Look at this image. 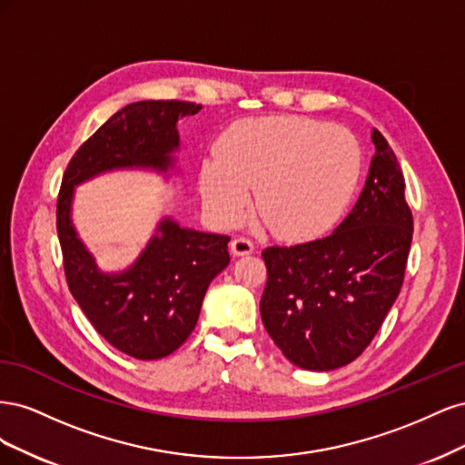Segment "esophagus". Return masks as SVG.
I'll return each mask as SVG.
<instances>
[{
    "label": "esophagus",
    "mask_w": 465,
    "mask_h": 465,
    "mask_svg": "<svg viewBox=\"0 0 465 465\" xmlns=\"http://www.w3.org/2000/svg\"><path fill=\"white\" fill-rule=\"evenodd\" d=\"M231 252L234 256H246L254 252V242L248 241V238H234L231 242Z\"/></svg>",
    "instance_id": "34e87169"
}]
</instances>
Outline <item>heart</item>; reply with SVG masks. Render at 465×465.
Masks as SVG:
<instances>
[{
  "label": "heart",
  "instance_id": "heart-1",
  "mask_svg": "<svg viewBox=\"0 0 465 465\" xmlns=\"http://www.w3.org/2000/svg\"><path fill=\"white\" fill-rule=\"evenodd\" d=\"M357 137L341 125L308 118L246 120L223 137L219 154L202 164L200 188L209 215L231 227L250 205L272 231L302 241L341 215L361 176Z\"/></svg>",
  "mask_w": 465,
  "mask_h": 465
}]
</instances>
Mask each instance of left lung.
Returning a JSON list of instances; mask_svg holds the SVG:
<instances>
[{
    "label": "left lung",
    "instance_id": "1",
    "mask_svg": "<svg viewBox=\"0 0 465 465\" xmlns=\"http://www.w3.org/2000/svg\"><path fill=\"white\" fill-rule=\"evenodd\" d=\"M374 157L349 215L330 236L262 252V322L304 371H333L369 347L396 302L413 238L405 180L391 147L372 130Z\"/></svg>",
    "mask_w": 465,
    "mask_h": 465
}]
</instances>
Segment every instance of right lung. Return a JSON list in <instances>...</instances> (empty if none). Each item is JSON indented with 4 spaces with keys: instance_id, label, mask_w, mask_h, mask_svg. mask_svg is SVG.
I'll use <instances>...</instances> for the list:
<instances>
[{
    "instance_id": "obj_1",
    "label": "right lung",
    "mask_w": 465,
    "mask_h": 465,
    "mask_svg": "<svg viewBox=\"0 0 465 465\" xmlns=\"http://www.w3.org/2000/svg\"><path fill=\"white\" fill-rule=\"evenodd\" d=\"M200 110L202 104L182 101L124 106L77 149L62 180L55 224L69 291L94 330L134 359H163L188 340L209 283L231 262V238L180 227L173 217H163L130 267L103 272L75 231V188L112 171L176 174V124Z\"/></svg>"
}]
</instances>
